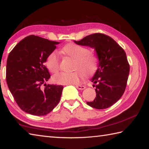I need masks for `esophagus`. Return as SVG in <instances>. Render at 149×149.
I'll list each match as a JSON object with an SVG mask.
<instances>
[{"label": "esophagus", "mask_w": 149, "mask_h": 149, "mask_svg": "<svg viewBox=\"0 0 149 149\" xmlns=\"http://www.w3.org/2000/svg\"><path fill=\"white\" fill-rule=\"evenodd\" d=\"M77 89H79V90H84L85 89V87L84 86V85H75Z\"/></svg>", "instance_id": "obj_1"}]
</instances>
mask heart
<instances>
[{
	"label": "heart",
	"instance_id": "1",
	"mask_svg": "<svg viewBox=\"0 0 149 149\" xmlns=\"http://www.w3.org/2000/svg\"><path fill=\"white\" fill-rule=\"evenodd\" d=\"M62 52L66 56L74 60L72 70H77L72 73H59L52 76V81L60 85L77 84L83 79V73L85 76L95 74L98 67L97 56L90 52L86 47L70 43L62 48ZM46 65L51 73H56L59 70V57L56 52H52L47 57ZM81 72L82 73L79 72Z\"/></svg>",
	"mask_w": 149,
	"mask_h": 149
}]
</instances>
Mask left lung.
Segmentation results:
<instances>
[{"label": "left lung", "mask_w": 149, "mask_h": 149, "mask_svg": "<svg viewBox=\"0 0 149 149\" xmlns=\"http://www.w3.org/2000/svg\"><path fill=\"white\" fill-rule=\"evenodd\" d=\"M75 44L94 49L99 60L97 71L91 78L97 95L87 104L96 109H105L119 100L125 91L130 74L127 56L110 37L102 33L87 35Z\"/></svg>", "instance_id": "left-lung-1"}]
</instances>
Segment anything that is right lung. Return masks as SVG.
Segmentation results:
<instances>
[{"label":"right lung","instance_id":"1","mask_svg":"<svg viewBox=\"0 0 149 149\" xmlns=\"http://www.w3.org/2000/svg\"><path fill=\"white\" fill-rule=\"evenodd\" d=\"M59 43L31 35L19 41L10 52L6 82L14 100L24 112L47 115L59 102L64 87L46 84L50 75L44 65ZM42 84L45 89L41 88Z\"/></svg>","mask_w":149,"mask_h":149}]
</instances>
